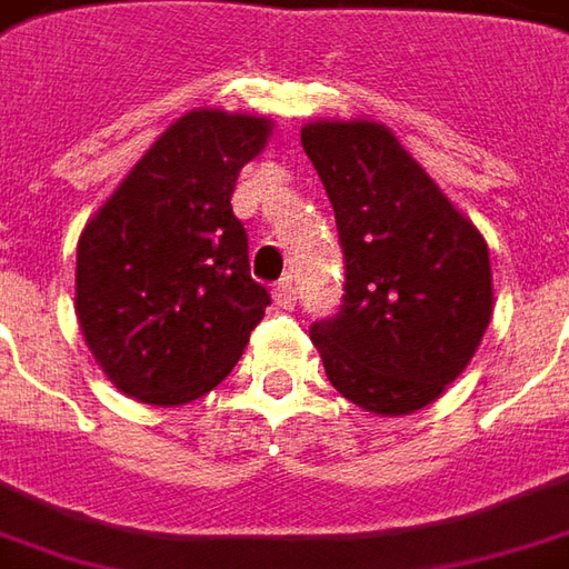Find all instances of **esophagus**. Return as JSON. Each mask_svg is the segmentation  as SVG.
Segmentation results:
<instances>
[{"instance_id":"obj_1","label":"esophagus","mask_w":569,"mask_h":569,"mask_svg":"<svg viewBox=\"0 0 569 569\" xmlns=\"http://www.w3.org/2000/svg\"><path fill=\"white\" fill-rule=\"evenodd\" d=\"M273 305L283 308V311L296 308V286H292V280H283V283L273 286Z\"/></svg>"}]
</instances>
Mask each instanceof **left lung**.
<instances>
[{"label":"left lung","instance_id":"left-lung-1","mask_svg":"<svg viewBox=\"0 0 569 569\" xmlns=\"http://www.w3.org/2000/svg\"><path fill=\"white\" fill-rule=\"evenodd\" d=\"M345 252V305L311 326L332 388L372 416H409L471 363L492 320L483 233L391 129L305 122Z\"/></svg>","mask_w":569,"mask_h":569}]
</instances>
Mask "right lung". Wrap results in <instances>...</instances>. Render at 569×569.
<instances>
[{
  "label": "right lung",
  "mask_w": 569,
  "mask_h": 569,
  "mask_svg": "<svg viewBox=\"0 0 569 569\" xmlns=\"http://www.w3.org/2000/svg\"><path fill=\"white\" fill-rule=\"evenodd\" d=\"M271 134L268 117L188 110L86 221L73 305L82 339L122 395L181 407L243 357L271 296L249 273L230 193Z\"/></svg>",
  "instance_id": "obj_1"
}]
</instances>
